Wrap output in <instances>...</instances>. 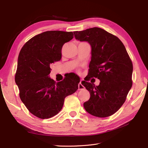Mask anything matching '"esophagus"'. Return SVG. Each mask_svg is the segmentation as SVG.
I'll use <instances>...</instances> for the list:
<instances>
[{
  "label": "esophagus",
  "instance_id": "esophagus-1",
  "mask_svg": "<svg viewBox=\"0 0 148 148\" xmlns=\"http://www.w3.org/2000/svg\"><path fill=\"white\" fill-rule=\"evenodd\" d=\"M84 88V86L82 84V82H80L78 84V89L79 90H81V89H83Z\"/></svg>",
  "mask_w": 148,
  "mask_h": 148
}]
</instances>
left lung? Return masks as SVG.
<instances>
[{
  "instance_id": "left-lung-1",
  "label": "left lung",
  "mask_w": 148,
  "mask_h": 148,
  "mask_svg": "<svg viewBox=\"0 0 148 148\" xmlns=\"http://www.w3.org/2000/svg\"><path fill=\"white\" fill-rule=\"evenodd\" d=\"M74 34L76 39L91 45L88 76L100 80L96 86L84 81L90 93L84 108L95 117H109L122 107L132 86V62L122 42L104 29L95 27L74 31Z\"/></svg>"
}]
</instances>
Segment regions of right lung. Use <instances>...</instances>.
<instances>
[{"instance_id": "add662e5", "label": "right lung", "mask_w": 148, "mask_h": 148, "mask_svg": "<svg viewBox=\"0 0 148 148\" xmlns=\"http://www.w3.org/2000/svg\"><path fill=\"white\" fill-rule=\"evenodd\" d=\"M73 38V32L46 31L31 38L20 52L15 77L20 97L30 112L39 119L57 115L65 98L78 88L79 82L69 76L58 83L49 77L51 65L61 59L62 46Z\"/></svg>"}]
</instances>
